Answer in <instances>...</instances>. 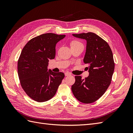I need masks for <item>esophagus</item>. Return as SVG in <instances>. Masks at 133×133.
I'll list each match as a JSON object with an SVG mask.
<instances>
[{"label": "esophagus", "instance_id": "34e87169", "mask_svg": "<svg viewBox=\"0 0 133 133\" xmlns=\"http://www.w3.org/2000/svg\"><path fill=\"white\" fill-rule=\"evenodd\" d=\"M65 76H69V75H71V74L70 73H68V72H66V73H65Z\"/></svg>", "mask_w": 133, "mask_h": 133}]
</instances>
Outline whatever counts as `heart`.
Returning <instances> with one entry per match:
<instances>
[{"label": "heart", "instance_id": "b5f03b06", "mask_svg": "<svg viewBox=\"0 0 133 133\" xmlns=\"http://www.w3.org/2000/svg\"><path fill=\"white\" fill-rule=\"evenodd\" d=\"M80 43H79L78 42H76V41H73L71 42V43H70V46H72V45H75V44H79Z\"/></svg>", "mask_w": 133, "mask_h": 133}]
</instances>
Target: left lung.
Here are the masks:
<instances>
[{
    "instance_id": "1",
    "label": "left lung",
    "mask_w": 133,
    "mask_h": 133,
    "mask_svg": "<svg viewBox=\"0 0 133 133\" xmlns=\"http://www.w3.org/2000/svg\"><path fill=\"white\" fill-rule=\"evenodd\" d=\"M72 35L87 41L83 62L88 64L89 76L85 79L75 76L71 90L79 102L93 103L105 93L110 84L115 66L112 53L108 44L94 33Z\"/></svg>"
}]
</instances>
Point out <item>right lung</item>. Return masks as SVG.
<instances>
[{"mask_svg":"<svg viewBox=\"0 0 133 133\" xmlns=\"http://www.w3.org/2000/svg\"><path fill=\"white\" fill-rule=\"evenodd\" d=\"M65 35L46 33L31 39L23 48L18 62L21 85L30 98L44 102L56 94L64 78L62 72L48 70L49 59L55 57V46Z\"/></svg>","mask_w":133,"mask_h":133,"instance_id":"add662e5","label":"right lung"}]
</instances>
